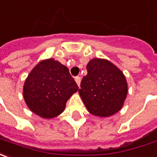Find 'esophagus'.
<instances>
[{
	"label": "esophagus",
	"mask_w": 157,
	"mask_h": 157,
	"mask_svg": "<svg viewBox=\"0 0 157 157\" xmlns=\"http://www.w3.org/2000/svg\"><path fill=\"white\" fill-rule=\"evenodd\" d=\"M75 82L77 83V85L80 86V83H81V77H80V76H76V77L75 78Z\"/></svg>",
	"instance_id": "1"
}]
</instances>
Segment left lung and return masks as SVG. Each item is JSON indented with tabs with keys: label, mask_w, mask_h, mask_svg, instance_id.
Here are the masks:
<instances>
[{
	"label": "left lung",
	"mask_w": 157,
	"mask_h": 157,
	"mask_svg": "<svg viewBox=\"0 0 157 157\" xmlns=\"http://www.w3.org/2000/svg\"><path fill=\"white\" fill-rule=\"evenodd\" d=\"M81 82L79 95L90 114L100 117L115 115L127 97L128 84L119 68L105 59L94 58Z\"/></svg>",
	"instance_id": "8db88e82"
}]
</instances>
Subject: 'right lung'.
Listing matches in <instances>:
<instances>
[{
    "instance_id": "1",
    "label": "right lung",
    "mask_w": 157,
    "mask_h": 157,
    "mask_svg": "<svg viewBox=\"0 0 157 157\" xmlns=\"http://www.w3.org/2000/svg\"><path fill=\"white\" fill-rule=\"evenodd\" d=\"M77 90L68 68L50 58L31 70L24 82L23 97L33 113L50 119L63 112L67 101Z\"/></svg>"
}]
</instances>
